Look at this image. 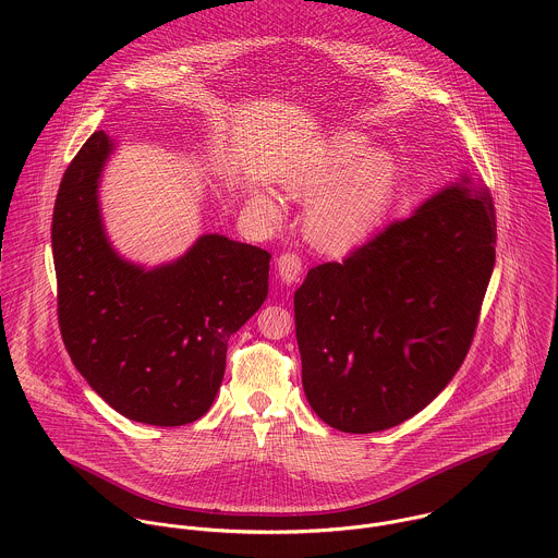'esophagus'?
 Returning <instances> with one entry per match:
<instances>
[{
	"label": "esophagus",
	"instance_id": "obj_1",
	"mask_svg": "<svg viewBox=\"0 0 558 558\" xmlns=\"http://www.w3.org/2000/svg\"><path fill=\"white\" fill-rule=\"evenodd\" d=\"M276 271H278V278H280L287 287H291V284H295V282L300 280V276H302V258H300L298 254H291V252L280 254L278 260H276Z\"/></svg>",
	"mask_w": 558,
	"mask_h": 558
}]
</instances>
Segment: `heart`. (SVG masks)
Instances as JSON below:
<instances>
[{"mask_svg": "<svg viewBox=\"0 0 558 558\" xmlns=\"http://www.w3.org/2000/svg\"><path fill=\"white\" fill-rule=\"evenodd\" d=\"M361 132L330 136L287 180V191L298 199L317 197L306 215L311 241L328 252H348L363 243L387 215L400 182V165L387 149H368ZM254 204L276 217L274 199L256 191Z\"/></svg>", "mask_w": 558, "mask_h": 558, "instance_id": "b5f03b06", "label": "heart"}]
</instances>
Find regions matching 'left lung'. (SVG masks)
<instances>
[{"label":"left lung","mask_w":558,"mask_h":558,"mask_svg":"<svg viewBox=\"0 0 558 558\" xmlns=\"http://www.w3.org/2000/svg\"><path fill=\"white\" fill-rule=\"evenodd\" d=\"M496 234L487 186L459 173L343 263L308 271L293 298L295 337L322 422L380 433L448 387L478 326Z\"/></svg>","instance_id":"left-lung-1"}]
</instances>
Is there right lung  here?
I'll return each mask as SVG.
<instances>
[{"instance_id":"obj_1","label":"right lung","mask_w":558,"mask_h":558,"mask_svg":"<svg viewBox=\"0 0 558 558\" xmlns=\"http://www.w3.org/2000/svg\"><path fill=\"white\" fill-rule=\"evenodd\" d=\"M117 143L95 132L66 167L51 219L58 322L88 387L119 415L182 426L215 402L228 339L265 302L269 252L202 234L154 267L112 245L99 182Z\"/></svg>"}]
</instances>
